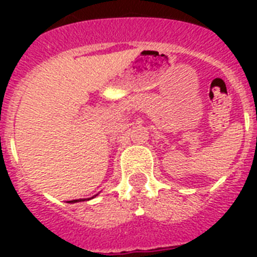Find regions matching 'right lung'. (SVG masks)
I'll return each mask as SVG.
<instances>
[{
    "label": "right lung",
    "mask_w": 257,
    "mask_h": 257,
    "mask_svg": "<svg viewBox=\"0 0 257 257\" xmlns=\"http://www.w3.org/2000/svg\"><path fill=\"white\" fill-rule=\"evenodd\" d=\"M97 196V195H96ZM96 196H93V197H96ZM93 197H90V199H93ZM86 199H78V200H72V201H68V203H78V201H85ZM89 200V199H88Z\"/></svg>",
    "instance_id": "right-lung-1"
}]
</instances>
